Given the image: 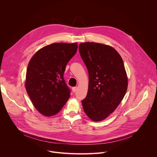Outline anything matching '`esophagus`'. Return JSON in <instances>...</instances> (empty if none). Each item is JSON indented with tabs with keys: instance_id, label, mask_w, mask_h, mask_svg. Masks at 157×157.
I'll return each mask as SVG.
<instances>
[{
	"instance_id": "34e87169",
	"label": "esophagus",
	"mask_w": 157,
	"mask_h": 157,
	"mask_svg": "<svg viewBox=\"0 0 157 157\" xmlns=\"http://www.w3.org/2000/svg\"><path fill=\"white\" fill-rule=\"evenodd\" d=\"M72 90H73V93H75L76 91V90H77V87H73L72 88Z\"/></svg>"
}]
</instances>
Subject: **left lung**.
I'll use <instances>...</instances> for the list:
<instances>
[{
  "label": "left lung",
  "instance_id": "obj_1",
  "mask_svg": "<svg viewBox=\"0 0 157 157\" xmlns=\"http://www.w3.org/2000/svg\"><path fill=\"white\" fill-rule=\"evenodd\" d=\"M79 51L89 73L82 107L89 118L101 121L116 109L126 93L128 79L124 62L114 48L101 43H81Z\"/></svg>",
  "mask_w": 157,
  "mask_h": 157
}]
</instances>
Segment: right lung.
I'll return each mask as SVG.
<instances>
[{"instance_id":"add662e5","label":"right lung","mask_w":157,"mask_h":157,"mask_svg":"<svg viewBox=\"0 0 157 157\" xmlns=\"http://www.w3.org/2000/svg\"><path fill=\"white\" fill-rule=\"evenodd\" d=\"M77 49V43H52L39 50L29 61L25 88L34 107L44 116L56 114L70 97L63 75Z\"/></svg>"}]
</instances>
